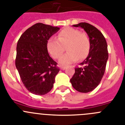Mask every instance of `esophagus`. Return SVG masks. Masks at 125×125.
<instances>
[{"instance_id": "obj_1", "label": "esophagus", "mask_w": 125, "mask_h": 125, "mask_svg": "<svg viewBox=\"0 0 125 125\" xmlns=\"http://www.w3.org/2000/svg\"><path fill=\"white\" fill-rule=\"evenodd\" d=\"M60 69L62 70H65L66 69V66H60Z\"/></svg>"}]
</instances>
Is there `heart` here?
<instances>
[{"mask_svg": "<svg viewBox=\"0 0 125 125\" xmlns=\"http://www.w3.org/2000/svg\"><path fill=\"white\" fill-rule=\"evenodd\" d=\"M66 46V53L62 57L59 63L62 65H68L79 59L82 60L88 55L90 41L87 34L78 30L68 28L62 30L58 35V39L51 38L47 43V49L55 59L62 56Z\"/></svg>", "mask_w": 125, "mask_h": 125, "instance_id": "heart-1", "label": "heart"}]
</instances>
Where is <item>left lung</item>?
<instances>
[{
	"label": "left lung",
	"mask_w": 125,
	"mask_h": 125,
	"mask_svg": "<svg viewBox=\"0 0 125 125\" xmlns=\"http://www.w3.org/2000/svg\"><path fill=\"white\" fill-rule=\"evenodd\" d=\"M83 29L89 36L90 49L88 56L75 68L70 80L72 86L80 93H89L99 84L105 70L108 58L107 44L104 36L94 26L87 23L73 25Z\"/></svg>",
	"instance_id": "8db88e82"
}]
</instances>
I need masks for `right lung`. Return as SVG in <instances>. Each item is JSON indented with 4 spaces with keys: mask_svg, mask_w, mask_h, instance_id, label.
<instances>
[{
    "mask_svg": "<svg viewBox=\"0 0 125 125\" xmlns=\"http://www.w3.org/2000/svg\"><path fill=\"white\" fill-rule=\"evenodd\" d=\"M60 28L38 23L26 30L17 45L16 68L30 93L44 95L51 91L60 70L50 57L47 43Z\"/></svg>",
    "mask_w": 125,
    "mask_h": 125,
    "instance_id": "add662e5",
    "label": "right lung"
}]
</instances>
